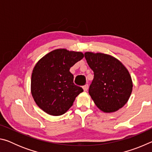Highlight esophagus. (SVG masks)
<instances>
[{
    "mask_svg": "<svg viewBox=\"0 0 152 152\" xmlns=\"http://www.w3.org/2000/svg\"><path fill=\"white\" fill-rule=\"evenodd\" d=\"M88 84H85V85H84L83 86H82V88H83V90H84V91H87V90H88Z\"/></svg>",
    "mask_w": 152,
    "mask_h": 152,
    "instance_id": "esophagus-1",
    "label": "esophagus"
}]
</instances>
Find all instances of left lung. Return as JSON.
Wrapping results in <instances>:
<instances>
[{
    "label": "left lung",
    "instance_id": "8db88e82",
    "mask_svg": "<svg viewBox=\"0 0 152 152\" xmlns=\"http://www.w3.org/2000/svg\"><path fill=\"white\" fill-rule=\"evenodd\" d=\"M84 57L94 72L88 92L95 104L105 113L117 111L127 103L133 83L127 68L113 56L86 52Z\"/></svg>",
    "mask_w": 152,
    "mask_h": 152
}]
</instances>
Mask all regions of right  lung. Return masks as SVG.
Instances as JSON below:
<instances>
[{"mask_svg":"<svg viewBox=\"0 0 152 152\" xmlns=\"http://www.w3.org/2000/svg\"><path fill=\"white\" fill-rule=\"evenodd\" d=\"M84 57L82 52L59 49L51 51L36 64L31 75V94L36 104L48 114L59 116L72 106L83 92L74 83L70 69Z\"/></svg>","mask_w":152,"mask_h":152,"instance_id":"obj_1","label":"right lung"}]
</instances>
